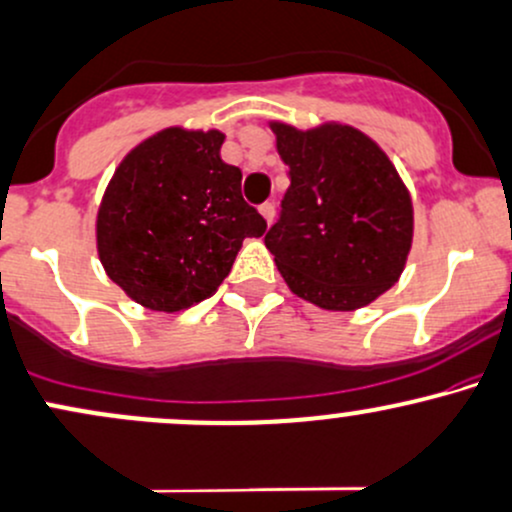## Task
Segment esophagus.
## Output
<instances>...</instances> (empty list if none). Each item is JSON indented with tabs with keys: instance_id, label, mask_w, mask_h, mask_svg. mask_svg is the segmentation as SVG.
Instances as JSON below:
<instances>
[{
	"instance_id": "1",
	"label": "esophagus",
	"mask_w": 512,
	"mask_h": 512,
	"mask_svg": "<svg viewBox=\"0 0 512 512\" xmlns=\"http://www.w3.org/2000/svg\"><path fill=\"white\" fill-rule=\"evenodd\" d=\"M260 216L265 218L267 226H272V221H274V204H262L260 206Z\"/></svg>"
}]
</instances>
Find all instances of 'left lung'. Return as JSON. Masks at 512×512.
Listing matches in <instances>:
<instances>
[{
	"instance_id": "1",
	"label": "left lung",
	"mask_w": 512,
	"mask_h": 512,
	"mask_svg": "<svg viewBox=\"0 0 512 512\" xmlns=\"http://www.w3.org/2000/svg\"><path fill=\"white\" fill-rule=\"evenodd\" d=\"M291 187L265 235L291 294L357 311L401 279L413 247V199L389 155L350 123L269 121Z\"/></svg>"
}]
</instances>
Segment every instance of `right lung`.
<instances>
[{
	"label": "right lung",
	"mask_w": 512,
	"mask_h": 512,
	"mask_svg": "<svg viewBox=\"0 0 512 512\" xmlns=\"http://www.w3.org/2000/svg\"><path fill=\"white\" fill-rule=\"evenodd\" d=\"M226 133L167 126L116 167L97 209L106 277L143 308L179 313L209 299L245 238L267 223L240 194L243 172L221 160Z\"/></svg>",
	"instance_id": "right-lung-1"
}]
</instances>
